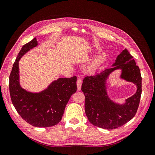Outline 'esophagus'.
<instances>
[{"mask_svg":"<svg viewBox=\"0 0 155 155\" xmlns=\"http://www.w3.org/2000/svg\"><path fill=\"white\" fill-rule=\"evenodd\" d=\"M82 80L81 78H78L77 80V89L78 91H80L81 89V86H82Z\"/></svg>","mask_w":155,"mask_h":155,"instance_id":"obj_1","label":"esophagus"}]
</instances>
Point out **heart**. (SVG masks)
<instances>
[{
  "label": "heart",
  "instance_id": "b5f03b06",
  "mask_svg": "<svg viewBox=\"0 0 155 155\" xmlns=\"http://www.w3.org/2000/svg\"><path fill=\"white\" fill-rule=\"evenodd\" d=\"M106 55L104 52L100 53L94 59L93 61L90 63L89 66V70H93L96 69L97 67L101 64L106 59Z\"/></svg>",
  "mask_w": 155,
  "mask_h": 155
}]
</instances>
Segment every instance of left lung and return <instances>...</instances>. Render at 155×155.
Masks as SVG:
<instances>
[{
  "instance_id": "8db88e82",
  "label": "left lung",
  "mask_w": 155,
  "mask_h": 155,
  "mask_svg": "<svg viewBox=\"0 0 155 155\" xmlns=\"http://www.w3.org/2000/svg\"><path fill=\"white\" fill-rule=\"evenodd\" d=\"M118 69L122 70L121 78L137 86V92L124 105L112 102L106 91L107 77ZM81 89L85 96V111L89 122L94 126L112 130L125 124L136 115L142 92V77L133 56L125 49L117 56L111 68L85 77Z\"/></svg>"
}]
</instances>
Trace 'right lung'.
<instances>
[{
	"instance_id": "obj_1",
	"label": "right lung",
	"mask_w": 155,
	"mask_h": 155,
	"mask_svg": "<svg viewBox=\"0 0 155 155\" xmlns=\"http://www.w3.org/2000/svg\"><path fill=\"white\" fill-rule=\"evenodd\" d=\"M37 45L35 38L19 51L9 76V92L12 104L23 120L34 127H49L61 120L66 104L77 91V77L59 78L39 93L22 89L19 82V61Z\"/></svg>"
}]
</instances>
